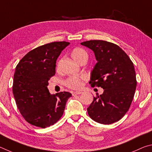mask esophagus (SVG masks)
Wrapping results in <instances>:
<instances>
[{
    "label": "esophagus",
    "mask_w": 152,
    "mask_h": 152,
    "mask_svg": "<svg viewBox=\"0 0 152 152\" xmlns=\"http://www.w3.org/2000/svg\"><path fill=\"white\" fill-rule=\"evenodd\" d=\"M82 94V92L81 91H74V92H73V96H75V95H80V94Z\"/></svg>",
    "instance_id": "obj_1"
}]
</instances>
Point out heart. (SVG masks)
I'll return each instance as SVG.
<instances>
[{"instance_id": "1", "label": "heart", "mask_w": 152, "mask_h": 152, "mask_svg": "<svg viewBox=\"0 0 152 152\" xmlns=\"http://www.w3.org/2000/svg\"><path fill=\"white\" fill-rule=\"evenodd\" d=\"M71 57H73L75 61L77 62L88 58V54L83 49L80 47H76L71 51ZM83 76L77 77V76H73L70 77L65 81V85L69 88L78 89H80L83 85V79H84Z\"/></svg>"}]
</instances>
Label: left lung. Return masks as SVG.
Listing matches in <instances>:
<instances>
[{"instance_id":"1","label":"left lung","mask_w":152,"mask_h":152,"mask_svg":"<svg viewBox=\"0 0 152 152\" xmlns=\"http://www.w3.org/2000/svg\"><path fill=\"white\" fill-rule=\"evenodd\" d=\"M81 45L92 50L97 61L89 83L93 87L104 89L87 108L89 115L102 124L118 121L129 110L134 99L137 86L134 63L118 45L112 42L92 40Z\"/></svg>"}]
</instances>
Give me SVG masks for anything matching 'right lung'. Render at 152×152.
<instances>
[{
  "label": "right lung",
  "mask_w": 152,
  "mask_h": 152,
  "mask_svg": "<svg viewBox=\"0 0 152 152\" xmlns=\"http://www.w3.org/2000/svg\"><path fill=\"white\" fill-rule=\"evenodd\" d=\"M68 42H53L28 52L16 66L12 93L16 104L25 120L45 128L55 124L65 110L71 94H50L48 81L55 74L56 61Z\"/></svg>",
  "instance_id": "obj_1"
}]
</instances>
